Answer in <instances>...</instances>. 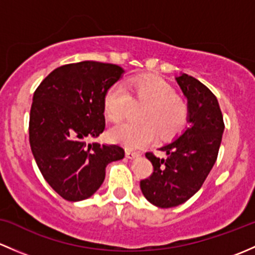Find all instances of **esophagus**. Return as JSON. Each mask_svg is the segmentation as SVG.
<instances>
[{"mask_svg": "<svg viewBox=\"0 0 255 255\" xmlns=\"http://www.w3.org/2000/svg\"><path fill=\"white\" fill-rule=\"evenodd\" d=\"M125 154H127L128 159H135L137 158V157H140V153H138V152H132V151H128V149L125 152Z\"/></svg>", "mask_w": 255, "mask_h": 255, "instance_id": "esophagus-1", "label": "esophagus"}]
</instances>
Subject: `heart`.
Instances as JSON below:
<instances>
[{
	"instance_id": "obj_1",
	"label": "heart",
	"mask_w": 255,
	"mask_h": 255,
	"mask_svg": "<svg viewBox=\"0 0 255 255\" xmlns=\"http://www.w3.org/2000/svg\"><path fill=\"white\" fill-rule=\"evenodd\" d=\"M130 99L146 104L140 114L142 124L124 123L110 128L108 136L113 142L128 149L148 146L156 138L177 133L186 122V104L174 96L172 87L158 77H136L123 85L112 86L103 98V112L113 123H119L127 114Z\"/></svg>"
}]
</instances>
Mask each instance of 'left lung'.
Wrapping results in <instances>:
<instances>
[{
	"instance_id": "left-lung-1",
	"label": "left lung",
	"mask_w": 255,
	"mask_h": 255,
	"mask_svg": "<svg viewBox=\"0 0 255 255\" xmlns=\"http://www.w3.org/2000/svg\"><path fill=\"white\" fill-rule=\"evenodd\" d=\"M175 81L186 98V127L159 148L166 152V159L147 152L153 173L140 183L143 196L162 209L180 205L198 193L216 162L225 130L214 93L186 73H180Z\"/></svg>"
}]
</instances>
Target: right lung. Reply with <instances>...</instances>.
Instances as JSON below:
<instances>
[{
  "label": "right lung",
  "instance_id": "obj_1",
  "mask_svg": "<svg viewBox=\"0 0 255 255\" xmlns=\"http://www.w3.org/2000/svg\"><path fill=\"white\" fill-rule=\"evenodd\" d=\"M124 72L97 61L64 65L34 92L30 148L44 179L65 200L91 198L103 184L106 167L124 158L120 146L87 142L103 132V98Z\"/></svg>",
  "mask_w": 255,
  "mask_h": 255
}]
</instances>
